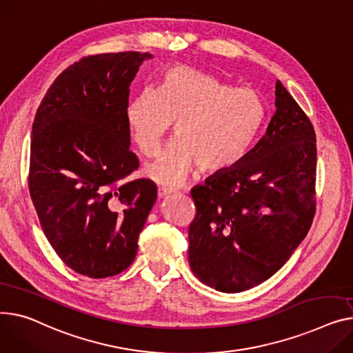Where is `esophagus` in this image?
Returning <instances> with one entry per match:
<instances>
[{
    "instance_id": "esophagus-1",
    "label": "esophagus",
    "mask_w": 353,
    "mask_h": 353,
    "mask_svg": "<svg viewBox=\"0 0 353 353\" xmlns=\"http://www.w3.org/2000/svg\"><path fill=\"white\" fill-rule=\"evenodd\" d=\"M174 192L170 189H166V187H159V197L160 199H168L173 194Z\"/></svg>"
}]
</instances>
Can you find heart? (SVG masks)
Segmentation results:
<instances>
[{"mask_svg": "<svg viewBox=\"0 0 353 353\" xmlns=\"http://www.w3.org/2000/svg\"><path fill=\"white\" fill-rule=\"evenodd\" d=\"M264 121L265 105L254 89L185 66L164 70L157 90L143 89L126 108L132 139L145 156L159 150L176 122L177 137L146 166L150 179L166 185L184 183L199 166L205 173L237 166Z\"/></svg>", "mask_w": 353, "mask_h": 353, "instance_id": "b5f03b06", "label": "heart"}]
</instances>
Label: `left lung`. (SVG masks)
I'll return each mask as SVG.
<instances>
[{"label":"left lung","instance_id":"8db88e82","mask_svg":"<svg viewBox=\"0 0 353 353\" xmlns=\"http://www.w3.org/2000/svg\"><path fill=\"white\" fill-rule=\"evenodd\" d=\"M315 130L275 82L265 134L230 170L196 185L189 263L203 284L234 294L260 285L307 237L315 214Z\"/></svg>","mask_w":353,"mask_h":353}]
</instances>
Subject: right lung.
Listing matches in <instances>:
<instances>
[{
  "mask_svg": "<svg viewBox=\"0 0 353 353\" xmlns=\"http://www.w3.org/2000/svg\"><path fill=\"white\" fill-rule=\"evenodd\" d=\"M152 54L82 58L43 97L32 123L30 194L61 260L89 278L125 271L157 199L139 168L126 122L130 83Z\"/></svg>",
  "mask_w": 353,
  "mask_h": 353,
  "instance_id": "right-lung-1",
  "label": "right lung"
}]
</instances>
